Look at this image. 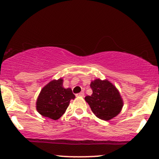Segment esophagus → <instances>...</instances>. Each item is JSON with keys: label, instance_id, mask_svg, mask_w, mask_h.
Wrapping results in <instances>:
<instances>
[{"label": "esophagus", "instance_id": "1", "mask_svg": "<svg viewBox=\"0 0 159 159\" xmlns=\"http://www.w3.org/2000/svg\"><path fill=\"white\" fill-rule=\"evenodd\" d=\"M84 96V92H81V93H79L76 94V96H82V97H83Z\"/></svg>", "mask_w": 159, "mask_h": 159}]
</instances>
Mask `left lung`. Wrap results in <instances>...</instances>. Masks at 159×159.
I'll return each instance as SVG.
<instances>
[{
	"label": "left lung",
	"mask_w": 159,
	"mask_h": 159,
	"mask_svg": "<svg viewBox=\"0 0 159 159\" xmlns=\"http://www.w3.org/2000/svg\"><path fill=\"white\" fill-rule=\"evenodd\" d=\"M91 96H87L85 101L99 119L109 120L119 114L123 102L120 93L107 80L96 79L90 84Z\"/></svg>",
	"instance_id": "1"
}]
</instances>
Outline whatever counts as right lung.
I'll return each instance as SVG.
<instances>
[{
  "mask_svg": "<svg viewBox=\"0 0 159 159\" xmlns=\"http://www.w3.org/2000/svg\"><path fill=\"white\" fill-rule=\"evenodd\" d=\"M75 98L70 88H63L62 78L54 80L40 92L36 101V110L43 116L58 120L66 112L70 100Z\"/></svg>",
  "mask_w": 159,
  "mask_h": 159,
  "instance_id": "obj_1",
  "label": "right lung"
}]
</instances>
